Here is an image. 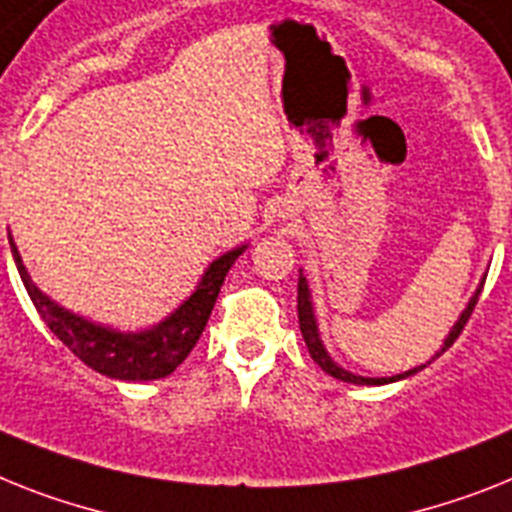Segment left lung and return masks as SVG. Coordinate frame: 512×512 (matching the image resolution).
<instances>
[{
    "label": "left lung",
    "mask_w": 512,
    "mask_h": 512,
    "mask_svg": "<svg viewBox=\"0 0 512 512\" xmlns=\"http://www.w3.org/2000/svg\"><path fill=\"white\" fill-rule=\"evenodd\" d=\"M482 289H484V286H482ZM482 289L476 291V296L471 299V302H468V307H466V312L461 315V320L455 322V328L450 330V336L445 338V346H442V351L450 349V346L455 343V338L463 333L468 317H471L476 302H479V294H482ZM296 312H299V328H302V336H304V343H307L309 354H312V359H315V362L320 364L325 372H328V375L336 377V380L354 382V385H385V382H395V380H403V377L414 375V372H419V369L424 367V364H422V367L409 369V372H403V375H395V377H359V375H351V372H346V369L338 367V364L328 356V351L322 349L320 336H317L315 315H312V302H309V289H307V281H304V276H299V291H296Z\"/></svg>",
    "instance_id": "8db88e82"
}]
</instances>
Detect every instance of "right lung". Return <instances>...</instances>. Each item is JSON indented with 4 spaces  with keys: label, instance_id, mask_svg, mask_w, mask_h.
I'll return each instance as SVG.
<instances>
[{
    "label": "right lung",
    "instance_id": "right-lung-1",
    "mask_svg": "<svg viewBox=\"0 0 512 512\" xmlns=\"http://www.w3.org/2000/svg\"><path fill=\"white\" fill-rule=\"evenodd\" d=\"M10 247L17 273L25 283V291H28L30 302L41 315V320L46 322V328L80 362L101 372V375L114 377V380H158V377L171 375L190 356L195 343L203 336L210 312L216 307L223 278H226L236 257L244 252V247H239L229 255L218 257L203 276L195 294L153 330H145V333H114V330L101 328V325H93L83 317L72 315V312L51 302L49 296L41 294L30 281L28 270H25L23 260L17 255V247L12 244V239Z\"/></svg>",
    "mask_w": 512,
    "mask_h": 512
}]
</instances>
